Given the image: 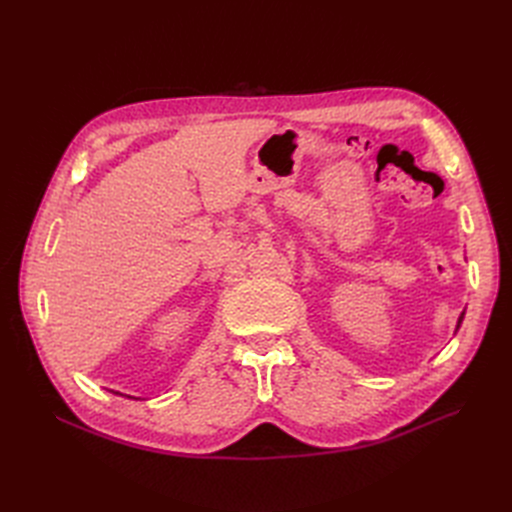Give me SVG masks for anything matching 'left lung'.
I'll return each instance as SVG.
<instances>
[{"instance_id": "1", "label": "left lung", "mask_w": 512, "mask_h": 512, "mask_svg": "<svg viewBox=\"0 0 512 512\" xmlns=\"http://www.w3.org/2000/svg\"><path fill=\"white\" fill-rule=\"evenodd\" d=\"M463 314H466V312H461V316H459V320H457V329H459V324H461V320H463Z\"/></svg>"}]
</instances>
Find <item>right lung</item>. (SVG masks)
I'll return each mask as SVG.
<instances>
[{
	"mask_svg": "<svg viewBox=\"0 0 512 512\" xmlns=\"http://www.w3.org/2000/svg\"><path fill=\"white\" fill-rule=\"evenodd\" d=\"M115 395H121V393H115Z\"/></svg>",
	"mask_w": 512,
	"mask_h": 512,
	"instance_id": "1",
	"label": "right lung"
}]
</instances>
